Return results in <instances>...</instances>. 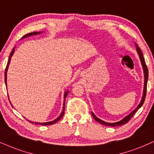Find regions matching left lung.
<instances>
[{"label": "left lung", "mask_w": 154, "mask_h": 154, "mask_svg": "<svg viewBox=\"0 0 154 154\" xmlns=\"http://www.w3.org/2000/svg\"><path fill=\"white\" fill-rule=\"evenodd\" d=\"M134 44H135V45H136V50H137V54H138V55H139V57L140 61H141L142 68H143V75H144V84H143V94H142L141 102H140L139 105H138V106H137V108H136L134 111H132V112L130 113L129 114H128L127 116H126L125 117H124L122 120L119 121V122H114V123H109V122H104V121L100 119H99L98 117H97V116H96V115H95L94 113L91 112V115H92V116L94 117V119L96 120L97 122H99V123L102 124V125L109 126H119L124 125V124L127 123V122H129V121L131 119L132 117H133V116L134 115V114H135V113L137 112L138 110H139V109L141 107V106L143 105V102H144L146 94V86H147L148 77H149V72H148L144 58H143V54H142L141 50H140V48H139V47H138L137 44H136V43H134Z\"/></svg>", "instance_id": "left-lung-1"}]
</instances>
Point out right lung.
Segmentation results:
<instances>
[{
    "label": "right lung",
    "instance_id": "obj_1",
    "mask_svg": "<svg viewBox=\"0 0 154 154\" xmlns=\"http://www.w3.org/2000/svg\"><path fill=\"white\" fill-rule=\"evenodd\" d=\"M42 33V32H30V33H28V34H26L25 35H24L23 37V38H28V37H30L31 35H39ZM15 48H13V50H12V52H11V54H10L9 56V60H8V64H7V66H6V68H5V85H6V87H7V72H8V67H9V65H10V63H11V57H12V56L13 55V54H14L15 52ZM68 93H69V91H66L65 92V94H64V102H63V112H62L61 114H60V115L58 116L57 119H55L52 121V122H43V123H40V122H31V121L27 119L28 121V122H30V123L32 124H41V125H45V126H48V125H51V124H55L56 122H58L60 119L63 117L64 114H65V98L67 97Z\"/></svg>",
    "mask_w": 154,
    "mask_h": 154
}]
</instances>
